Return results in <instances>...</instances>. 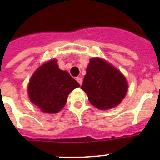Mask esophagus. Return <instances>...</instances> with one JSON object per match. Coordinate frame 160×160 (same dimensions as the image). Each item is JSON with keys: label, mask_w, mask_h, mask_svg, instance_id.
Returning <instances> with one entry per match:
<instances>
[{"label": "esophagus", "mask_w": 160, "mask_h": 160, "mask_svg": "<svg viewBox=\"0 0 160 160\" xmlns=\"http://www.w3.org/2000/svg\"><path fill=\"white\" fill-rule=\"evenodd\" d=\"M76 80H77L78 82L79 83V85H80V86H81L82 83V78H81V77H78L77 78H76Z\"/></svg>", "instance_id": "1"}]
</instances>
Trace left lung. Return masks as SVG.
Masks as SVG:
<instances>
[{
  "mask_svg": "<svg viewBox=\"0 0 160 160\" xmlns=\"http://www.w3.org/2000/svg\"><path fill=\"white\" fill-rule=\"evenodd\" d=\"M81 88L93 106L108 110L122 102L128 85L119 70L105 60L95 58L90 59Z\"/></svg>",
  "mask_w": 160,
  "mask_h": 160,
  "instance_id": "obj_1",
  "label": "left lung"
}]
</instances>
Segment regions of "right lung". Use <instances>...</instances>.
<instances>
[{"mask_svg":"<svg viewBox=\"0 0 160 160\" xmlns=\"http://www.w3.org/2000/svg\"><path fill=\"white\" fill-rule=\"evenodd\" d=\"M80 87L65 70H61L57 60L42 65L29 80L28 94L31 102L48 114L58 113L64 107L67 97L73 89Z\"/></svg>","mask_w":160,"mask_h":160,"instance_id":"add662e5","label":"right lung"}]
</instances>
